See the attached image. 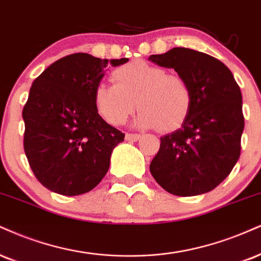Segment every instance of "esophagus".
<instances>
[{
  "mask_svg": "<svg viewBox=\"0 0 261 261\" xmlns=\"http://www.w3.org/2000/svg\"><path fill=\"white\" fill-rule=\"evenodd\" d=\"M141 139V135L137 134H126L125 135V140L126 141H131V142H136Z\"/></svg>",
  "mask_w": 261,
  "mask_h": 261,
  "instance_id": "esophagus-1",
  "label": "esophagus"
}]
</instances>
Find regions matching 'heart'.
<instances>
[{
	"mask_svg": "<svg viewBox=\"0 0 261 261\" xmlns=\"http://www.w3.org/2000/svg\"><path fill=\"white\" fill-rule=\"evenodd\" d=\"M114 84H99L95 105L99 115L112 125H122L137 107L135 125L142 128L171 131L190 112L192 92L178 75L143 61L121 65L112 74Z\"/></svg>",
	"mask_w": 261,
	"mask_h": 261,
	"instance_id": "obj_1",
	"label": "heart"
}]
</instances>
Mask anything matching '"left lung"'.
<instances>
[{
    "label": "left lung",
    "mask_w": 261,
    "mask_h": 261,
    "mask_svg": "<svg viewBox=\"0 0 261 261\" xmlns=\"http://www.w3.org/2000/svg\"><path fill=\"white\" fill-rule=\"evenodd\" d=\"M148 59L174 69L192 92L181 127L161 137L150 174L175 196L209 192L230 175L240 158L244 128L240 86L230 69L206 53L175 47Z\"/></svg>",
    "instance_id": "left-lung-1"
}]
</instances>
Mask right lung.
<instances>
[{"label":"right lung","instance_id":"add662e5","mask_svg":"<svg viewBox=\"0 0 261 261\" xmlns=\"http://www.w3.org/2000/svg\"><path fill=\"white\" fill-rule=\"evenodd\" d=\"M127 61L74 53L33 83L23 109L24 150L37 180L52 192L79 196L106 176L113 149L125 135L98 114L95 90L107 67Z\"/></svg>","mask_w":261,"mask_h":261}]
</instances>
